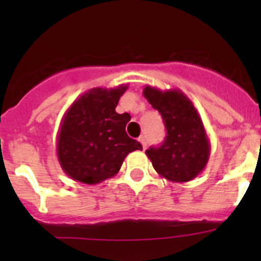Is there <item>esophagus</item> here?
<instances>
[{
    "label": "esophagus",
    "mask_w": 261,
    "mask_h": 261,
    "mask_svg": "<svg viewBox=\"0 0 261 261\" xmlns=\"http://www.w3.org/2000/svg\"><path fill=\"white\" fill-rule=\"evenodd\" d=\"M139 143H140L141 145H143V149L144 150L146 149V139H145V136H140V138H139Z\"/></svg>",
    "instance_id": "1"
}]
</instances>
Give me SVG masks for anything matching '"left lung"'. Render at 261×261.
Instances as JSON below:
<instances>
[{
    "label": "left lung",
    "instance_id": "left-lung-1",
    "mask_svg": "<svg viewBox=\"0 0 261 261\" xmlns=\"http://www.w3.org/2000/svg\"><path fill=\"white\" fill-rule=\"evenodd\" d=\"M144 97L159 111L167 128V138L159 147H149L147 158L160 177L184 183L203 172L211 145L203 122L191 99L179 91H160L146 86Z\"/></svg>",
    "mask_w": 261,
    "mask_h": 261
}]
</instances>
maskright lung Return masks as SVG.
I'll use <instances>...</instances> for the list:
<instances>
[{"mask_svg": "<svg viewBox=\"0 0 261 261\" xmlns=\"http://www.w3.org/2000/svg\"><path fill=\"white\" fill-rule=\"evenodd\" d=\"M126 84L92 88L67 110L57 138V155L65 174L84 184H98L115 177L128 152L143 150L128 138V114H117Z\"/></svg>", "mask_w": 261, "mask_h": 261, "instance_id": "right-lung-1", "label": "right lung"}]
</instances>
